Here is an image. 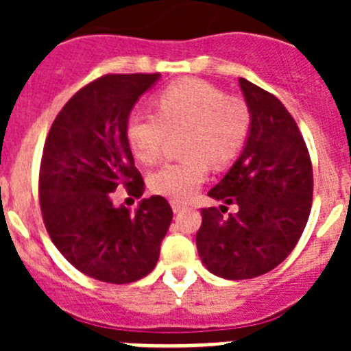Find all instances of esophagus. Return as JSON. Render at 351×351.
<instances>
[{"instance_id":"1","label":"esophagus","mask_w":351,"mask_h":351,"mask_svg":"<svg viewBox=\"0 0 351 351\" xmlns=\"http://www.w3.org/2000/svg\"><path fill=\"white\" fill-rule=\"evenodd\" d=\"M170 206H172L173 213H181V210L186 207V204L181 202V200H170Z\"/></svg>"}]
</instances>
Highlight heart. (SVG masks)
I'll return each mask as SVG.
<instances>
[{"label": "heart", "instance_id": "b5f03b06", "mask_svg": "<svg viewBox=\"0 0 351 351\" xmlns=\"http://www.w3.org/2000/svg\"><path fill=\"white\" fill-rule=\"evenodd\" d=\"M156 114L133 112L126 137L138 161L153 165L163 154L169 133L186 132L182 161L167 163L149 178L151 190L186 200L207 178V161L216 169L235 160L247 138L251 112L246 101L226 96L206 80L184 79L154 98Z\"/></svg>", "mask_w": 351, "mask_h": 351}]
</instances>
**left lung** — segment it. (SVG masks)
Listing matches in <instances>:
<instances>
[{
	"instance_id": "8db88e82",
	"label": "left lung",
	"mask_w": 351,
	"mask_h": 351,
	"mask_svg": "<svg viewBox=\"0 0 351 351\" xmlns=\"http://www.w3.org/2000/svg\"><path fill=\"white\" fill-rule=\"evenodd\" d=\"M251 126L243 151L209 191L198 256L223 280H251L278 267L299 243L313 202V169L297 123L271 93L239 79ZM226 205L238 213L223 217Z\"/></svg>"
}]
</instances>
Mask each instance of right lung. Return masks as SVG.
Masks as SVG:
<instances>
[{"mask_svg":"<svg viewBox=\"0 0 351 351\" xmlns=\"http://www.w3.org/2000/svg\"><path fill=\"white\" fill-rule=\"evenodd\" d=\"M160 73H119L93 80L71 96L54 119L40 165V206L54 246L68 262L104 283L138 281L156 267L172 209L160 195L137 209L114 206L126 188L142 197L126 125Z\"/></svg>","mask_w":351,"mask_h":351,"instance_id":"obj_1","label":"right lung"}]
</instances>
